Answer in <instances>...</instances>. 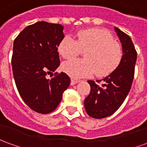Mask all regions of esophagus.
Segmentation results:
<instances>
[{
  "mask_svg": "<svg viewBox=\"0 0 147 147\" xmlns=\"http://www.w3.org/2000/svg\"><path fill=\"white\" fill-rule=\"evenodd\" d=\"M79 82V80H74V79H71V85H75L76 83H77Z\"/></svg>",
  "mask_w": 147,
  "mask_h": 147,
  "instance_id": "obj_1",
  "label": "esophagus"
}]
</instances>
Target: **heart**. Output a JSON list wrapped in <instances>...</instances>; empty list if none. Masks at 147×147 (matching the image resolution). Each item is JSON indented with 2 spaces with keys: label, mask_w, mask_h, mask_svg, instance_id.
I'll return each instance as SVG.
<instances>
[{
  "label": "heart",
  "mask_w": 147,
  "mask_h": 147,
  "mask_svg": "<svg viewBox=\"0 0 147 147\" xmlns=\"http://www.w3.org/2000/svg\"><path fill=\"white\" fill-rule=\"evenodd\" d=\"M76 39L66 35L61 40L58 51L62 57L71 60L84 53V59H76L63 64L64 72L73 78H83L95 72L104 77L117 69L123 57L120 45L113 34L104 29L90 28L78 31Z\"/></svg>",
  "instance_id": "1"
}]
</instances>
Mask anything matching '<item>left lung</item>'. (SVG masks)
I'll list each match as a JSON object with an SVG mask.
<instances>
[{"label":"left lung","instance_id":"1","mask_svg":"<svg viewBox=\"0 0 147 147\" xmlns=\"http://www.w3.org/2000/svg\"><path fill=\"white\" fill-rule=\"evenodd\" d=\"M115 30L122 43L123 57L120 64L110 75L102 80H97L99 85L93 80L87 82L90 86V94L84 100V106L90 117L96 119L105 118L120 108L132 84L137 52L131 39L127 34L115 27Z\"/></svg>","mask_w":147,"mask_h":147}]
</instances>
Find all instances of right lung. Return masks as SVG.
Masks as SVG:
<instances>
[{"instance_id":"obj_1","label":"right lung","mask_w":147,"mask_h":147,"mask_svg":"<svg viewBox=\"0 0 147 147\" xmlns=\"http://www.w3.org/2000/svg\"><path fill=\"white\" fill-rule=\"evenodd\" d=\"M61 24L38 22L27 26L14 41L12 72L20 95L32 110L46 114L56 109L70 84L67 74L46 75L60 66L58 46L64 37Z\"/></svg>"}]
</instances>
